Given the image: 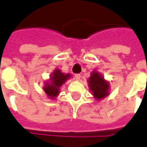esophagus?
Wrapping results in <instances>:
<instances>
[{"label":"esophagus","mask_w":147,"mask_h":147,"mask_svg":"<svg viewBox=\"0 0 147 147\" xmlns=\"http://www.w3.org/2000/svg\"><path fill=\"white\" fill-rule=\"evenodd\" d=\"M80 74H76V75H75V78H76V80H80Z\"/></svg>","instance_id":"esophagus-1"}]
</instances>
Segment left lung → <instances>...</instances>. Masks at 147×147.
Instances as JSON below:
<instances>
[{
  "instance_id": "1",
  "label": "left lung",
  "mask_w": 147,
  "mask_h": 147,
  "mask_svg": "<svg viewBox=\"0 0 147 147\" xmlns=\"http://www.w3.org/2000/svg\"><path fill=\"white\" fill-rule=\"evenodd\" d=\"M88 82L92 95L97 100L104 98L109 95V83L98 72L92 71Z\"/></svg>"
}]
</instances>
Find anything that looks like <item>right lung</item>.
Here are the masks:
<instances>
[{
  "label": "right lung",
  "instance_id": "add662e5",
  "mask_svg": "<svg viewBox=\"0 0 147 147\" xmlns=\"http://www.w3.org/2000/svg\"><path fill=\"white\" fill-rule=\"evenodd\" d=\"M71 76V74H64L59 69L55 70L51 75L50 80L45 82L44 91L49 98H55L59 93V88Z\"/></svg>",
  "mask_w": 147,
  "mask_h": 147
}]
</instances>
